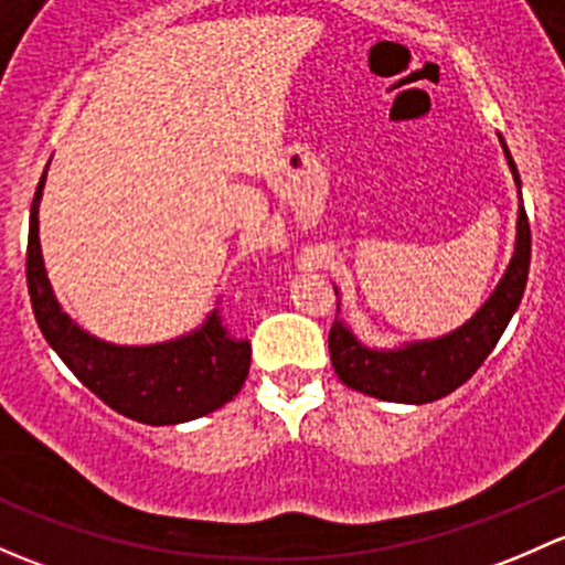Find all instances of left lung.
Wrapping results in <instances>:
<instances>
[{
	"mask_svg": "<svg viewBox=\"0 0 565 565\" xmlns=\"http://www.w3.org/2000/svg\"><path fill=\"white\" fill-rule=\"evenodd\" d=\"M500 147H503L509 171L520 190V173H516L503 138H500ZM527 269H531V225H527V214L520 198L516 239L509 266L490 299L468 321L449 334L433 337V340H411L394 348H375L359 340L356 331L337 316L329 331L331 367L353 392L383 399V403H435L462 386L498 345L500 334L514 318L522 294H525ZM337 312H340V299H337Z\"/></svg>",
	"mask_w": 565,
	"mask_h": 565,
	"instance_id": "1",
	"label": "left lung"
}]
</instances>
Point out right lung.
Returning a JSON list of instances; mask_svg holds the SVG:
<instances>
[{
    "label": "right lung",
    "instance_id": "obj_1",
    "mask_svg": "<svg viewBox=\"0 0 565 565\" xmlns=\"http://www.w3.org/2000/svg\"><path fill=\"white\" fill-rule=\"evenodd\" d=\"M49 166L34 190L26 244L29 299L45 342L89 392L132 422L152 427L184 424L231 403L247 381L249 342L236 340L220 321L217 310L188 334L149 345L100 340L67 316L51 288L40 247L38 214Z\"/></svg>",
    "mask_w": 565,
    "mask_h": 565
}]
</instances>
